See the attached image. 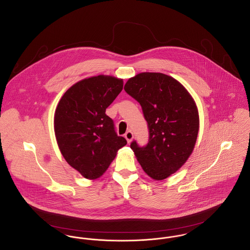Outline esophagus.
<instances>
[{"instance_id":"esophagus-1","label":"esophagus","mask_w":250,"mask_h":250,"mask_svg":"<svg viewBox=\"0 0 250 250\" xmlns=\"http://www.w3.org/2000/svg\"><path fill=\"white\" fill-rule=\"evenodd\" d=\"M133 132L131 131V130H128L125 134V138L126 139V141H127V143H130L131 141H132V139H133Z\"/></svg>"}]
</instances>
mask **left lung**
<instances>
[{
	"instance_id": "obj_1",
	"label": "left lung",
	"mask_w": 250,
	"mask_h": 250,
	"mask_svg": "<svg viewBox=\"0 0 250 250\" xmlns=\"http://www.w3.org/2000/svg\"><path fill=\"white\" fill-rule=\"evenodd\" d=\"M125 90L141 104L149 135L146 146L133 141L130 147L145 172L164 180L192 152L199 131L195 102L178 81L163 73H140L126 82Z\"/></svg>"
}]
</instances>
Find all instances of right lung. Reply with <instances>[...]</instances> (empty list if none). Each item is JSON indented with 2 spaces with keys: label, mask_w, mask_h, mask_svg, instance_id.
Masks as SVG:
<instances>
[{
  "label": "right lung",
  "mask_w": 250,
  "mask_h": 250,
  "mask_svg": "<svg viewBox=\"0 0 250 250\" xmlns=\"http://www.w3.org/2000/svg\"><path fill=\"white\" fill-rule=\"evenodd\" d=\"M123 80L100 75L72 85L60 100L54 117L58 146L65 161L86 179L108 168L126 145L105 109L123 90Z\"/></svg>",
  "instance_id": "add662e5"
}]
</instances>
